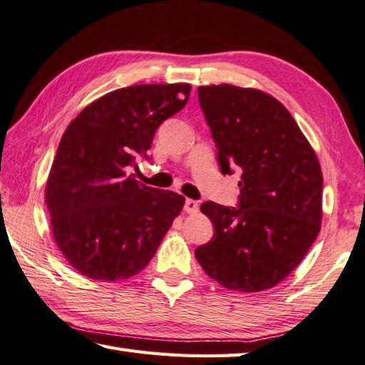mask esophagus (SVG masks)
I'll list each match as a JSON object with an SVG mask.
<instances>
[{"label":"esophagus","instance_id":"1","mask_svg":"<svg viewBox=\"0 0 365 365\" xmlns=\"http://www.w3.org/2000/svg\"><path fill=\"white\" fill-rule=\"evenodd\" d=\"M183 209L187 214H196V212L200 210V204H197V201H195V200H187L185 201Z\"/></svg>","mask_w":365,"mask_h":365}]
</instances>
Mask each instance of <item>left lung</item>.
<instances>
[{
	"label": "left lung",
	"mask_w": 365,
	"mask_h": 365,
	"mask_svg": "<svg viewBox=\"0 0 365 365\" xmlns=\"http://www.w3.org/2000/svg\"><path fill=\"white\" fill-rule=\"evenodd\" d=\"M223 174L242 169L240 207L205 201L214 236L195 250L205 274L262 292L292 273L319 235L322 170L308 138L273 96L233 84L200 86Z\"/></svg>",
	"instance_id": "left-lung-1"
}]
</instances>
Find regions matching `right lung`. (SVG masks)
<instances>
[{
	"label": "right lung",
	"instance_id": "obj_1",
	"mask_svg": "<svg viewBox=\"0 0 365 365\" xmlns=\"http://www.w3.org/2000/svg\"><path fill=\"white\" fill-rule=\"evenodd\" d=\"M188 83L137 84L89 103L65 129L44 200L54 242L89 279H129L147 267L185 197L128 175L161 123L190 98Z\"/></svg>",
	"mask_w": 365,
	"mask_h": 365
}]
</instances>
